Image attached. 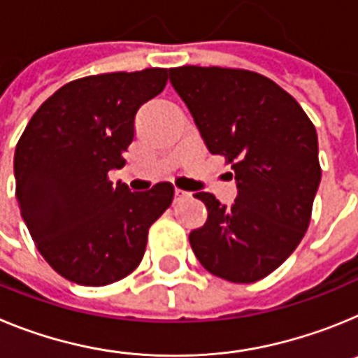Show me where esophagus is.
<instances>
[{"mask_svg": "<svg viewBox=\"0 0 358 358\" xmlns=\"http://www.w3.org/2000/svg\"><path fill=\"white\" fill-rule=\"evenodd\" d=\"M189 194L186 192V189H181V188H176V201H185V199H188Z\"/></svg>", "mask_w": 358, "mask_h": 358, "instance_id": "34e87169", "label": "esophagus"}]
</instances>
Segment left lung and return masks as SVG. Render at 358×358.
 <instances>
[{
  "label": "left lung",
  "mask_w": 358,
  "mask_h": 358,
  "mask_svg": "<svg viewBox=\"0 0 358 358\" xmlns=\"http://www.w3.org/2000/svg\"><path fill=\"white\" fill-rule=\"evenodd\" d=\"M170 82L185 100L208 150L235 172L231 208L195 194L206 224L189 233L202 267L231 283L276 271L308 229L321 181L317 132L292 94L260 73L181 66Z\"/></svg>",
  "instance_id": "1"
}]
</instances>
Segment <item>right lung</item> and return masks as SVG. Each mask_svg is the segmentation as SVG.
Wrapping results in <instances>:
<instances>
[{"label": "right lung", "instance_id": "right-lung-1", "mask_svg": "<svg viewBox=\"0 0 358 358\" xmlns=\"http://www.w3.org/2000/svg\"><path fill=\"white\" fill-rule=\"evenodd\" d=\"M169 69L116 71L68 82L36 110L15 145V197L36 248L55 273L103 287L140 265L148 229L173 201L172 182L131 192L109 181L125 164L136 113Z\"/></svg>", "mask_w": 358, "mask_h": 358}]
</instances>
